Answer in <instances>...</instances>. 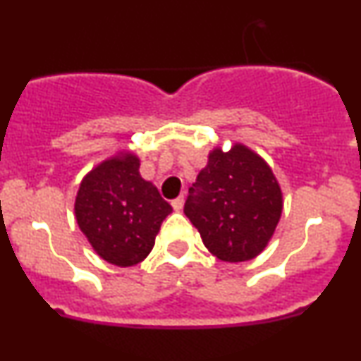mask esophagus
Wrapping results in <instances>:
<instances>
[{
	"mask_svg": "<svg viewBox=\"0 0 361 361\" xmlns=\"http://www.w3.org/2000/svg\"><path fill=\"white\" fill-rule=\"evenodd\" d=\"M183 204H185V200H183V197H178V198H175V200H171V207H173V210H181L183 209Z\"/></svg>",
	"mask_w": 361,
	"mask_h": 361,
	"instance_id": "obj_1",
	"label": "esophagus"
}]
</instances>
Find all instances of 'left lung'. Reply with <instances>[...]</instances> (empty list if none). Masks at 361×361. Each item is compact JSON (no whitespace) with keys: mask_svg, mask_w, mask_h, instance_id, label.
Returning a JSON list of instances; mask_svg holds the SVG:
<instances>
[{"mask_svg":"<svg viewBox=\"0 0 361 361\" xmlns=\"http://www.w3.org/2000/svg\"><path fill=\"white\" fill-rule=\"evenodd\" d=\"M283 193L270 164L243 142L209 152L185 204L205 247L229 263L250 261L271 241Z\"/></svg>","mask_w":361,"mask_h":361,"instance_id":"1","label":"left lung"}]
</instances>
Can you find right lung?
<instances>
[{
  "label": "right lung",
  "instance_id": "add662e5",
  "mask_svg": "<svg viewBox=\"0 0 361 361\" xmlns=\"http://www.w3.org/2000/svg\"><path fill=\"white\" fill-rule=\"evenodd\" d=\"M134 151L118 149L82 176L74 215L93 251L115 267H134L149 256L171 205L139 173Z\"/></svg>",
  "mask_w": 361,
  "mask_h": 361
}]
</instances>
